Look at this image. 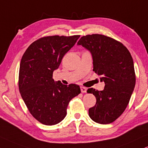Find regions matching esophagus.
<instances>
[{"label":"esophagus","mask_w":148,"mask_h":148,"mask_svg":"<svg viewBox=\"0 0 148 148\" xmlns=\"http://www.w3.org/2000/svg\"><path fill=\"white\" fill-rule=\"evenodd\" d=\"M80 90H81L82 93H86L87 92V88L85 87H80Z\"/></svg>","instance_id":"obj_1"}]
</instances>
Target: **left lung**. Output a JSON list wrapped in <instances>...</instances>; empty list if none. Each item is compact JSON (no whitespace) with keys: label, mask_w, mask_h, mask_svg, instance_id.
Here are the masks:
<instances>
[{"label":"left lung","mask_w":148,"mask_h":148,"mask_svg":"<svg viewBox=\"0 0 148 148\" xmlns=\"http://www.w3.org/2000/svg\"><path fill=\"white\" fill-rule=\"evenodd\" d=\"M77 44L90 51L93 71L105 83L102 91L87 89L96 98V105L89 109V117L98 124L113 122L124 113L135 86L132 56L121 42L104 35L83 36Z\"/></svg>","instance_id":"left-lung-1"}]
</instances>
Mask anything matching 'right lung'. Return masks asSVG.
<instances>
[{"label": "right lung", "instance_id": "1", "mask_svg": "<svg viewBox=\"0 0 148 148\" xmlns=\"http://www.w3.org/2000/svg\"><path fill=\"white\" fill-rule=\"evenodd\" d=\"M80 37H44L33 42L22 56L18 87L30 113L40 123L52 126L65 118L70 101L80 93L76 84L63 85L52 78L63 56Z\"/></svg>", "mask_w": 148, "mask_h": 148}]
</instances>
